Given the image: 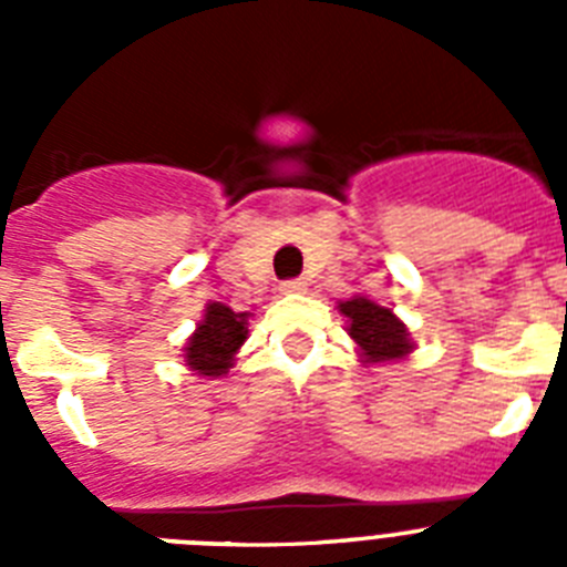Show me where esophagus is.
Returning a JSON list of instances; mask_svg holds the SVG:
<instances>
[{
	"instance_id": "1",
	"label": "esophagus",
	"mask_w": 567,
	"mask_h": 567,
	"mask_svg": "<svg viewBox=\"0 0 567 567\" xmlns=\"http://www.w3.org/2000/svg\"><path fill=\"white\" fill-rule=\"evenodd\" d=\"M280 292H287V295H292V292H307V280H303V278H289V280H284V284H280Z\"/></svg>"
}]
</instances>
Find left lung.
<instances>
[{"label":"left lung","mask_w":567,"mask_h":567,"mask_svg":"<svg viewBox=\"0 0 567 567\" xmlns=\"http://www.w3.org/2000/svg\"><path fill=\"white\" fill-rule=\"evenodd\" d=\"M340 312L349 318V334L360 346L365 363H383V360H398L412 352L405 327L392 315V309H383L365 298H352L340 303Z\"/></svg>","instance_id":"obj_1"}]
</instances>
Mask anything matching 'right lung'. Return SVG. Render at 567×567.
<instances>
[{
	"label": "right lung",
	"mask_w": 567,
	"mask_h": 567,
	"mask_svg": "<svg viewBox=\"0 0 567 567\" xmlns=\"http://www.w3.org/2000/svg\"><path fill=\"white\" fill-rule=\"evenodd\" d=\"M244 340H247V312H233L224 303H209L207 315L187 343L189 369L207 378L224 374L233 365V354Z\"/></svg>",
	"instance_id": "obj_1"
}]
</instances>
